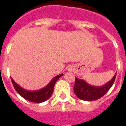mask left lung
<instances>
[{"instance_id":"1","label":"left lung","mask_w":126,"mask_h":126,"mask_svg":"<svg viewBox=\"0 0 126 126\" xmlns=\"http://www.w3.org/2000/svg\"><path fill=\"white\" fill-rule=\"evenodd\" d=\"M116 77V73L110 81L100 86H93L84 80L75 77V84L74 86L75 94L79 98L85 101H93L99 99L112 87Z\"/></svg>"}]
</instances>
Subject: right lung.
Segmentation results:
<instances>
[{
	"label": "right lung",
	"instance_id": "obj_1",
	"mask_svg": "<svg viewBox=\"0 0 126 126\" xmlns=\"http://www.w3.org/2000/svg\"><path fill=\"white\" fill-rule=\"evenodd\" d=\"M62 75H63V74H60L59 75L53 77L52 80L49 82V83L43 89L32 91H27L26 89H23L22 87L19 86L13 80L12 77H11V80H12V84H13V86H14L15 90L24 99L27 100L28 101L32 102L40 103V102L46 101L47 100L50 98L53 92V89H54V85L55 82Z\"/></svg>",
	"mask_w": 126,
	"mask_h": 126
}]
</instances>
